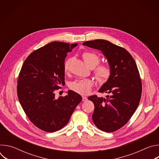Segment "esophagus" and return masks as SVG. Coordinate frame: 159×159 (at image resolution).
<instances>
[{"label": "esophagus", "instance_id": "34e87169", "mask_svg": "<svg viewBox=\"0 0 159 159\" xmlns=\"http://www.w3.org/2000/svg\"><path fill=\"white\" fill-rule=\"evenodd\" d=\"M82 101H87V98H86L85 96H82Z\"/></svg>", "mask_w": 159, "mask_h": 159}]
</instances>
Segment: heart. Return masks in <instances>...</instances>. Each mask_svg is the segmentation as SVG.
Masks as SVG:
<instances>
[{
	"label": "heart",
	"mask_w": 159,
	"mask_h": 159,
	"mask_svg": "<svg viewBox=\"0 0 159 159\" xmlns=\"http://www.w3.org/2000/svg\"><path fill=\"white\" fill-rule=\"evenodd\" d=\"M82 58L89 67L96 66L100 61V58L98 55L93 52H85L82 53ZM72 61V58L66 59L64 63V70L66 72L69 70L70 63ZM111 73V70L109 65L107 63H102L96 67L94 70V75L97 80L100 83L106 82L109 78ZM93 84L90 80H76L73 82L70 87L74 91L80 94L85 95L89 94L92 89Z\"/></svg>",
	"instance_id": "heart-1"
}]
</instances>
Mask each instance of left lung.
<instances>
[{"mask_svg": "<svg viewBox=\"0 0 159 159\" xmlns=\"http://www.w3.org/2000/svg\"><path fill=\"white\" fill-rule=\"evenodd\" d=\"M82 44L101 51L111 68L109 78L98 91L109 95L88 99L94 104V125L106 132L115 131L127 123L140 101L142 86L137 64L126 50L109 41L96 39Z\"/></svg>", "mask_w": 159, "mask_h": 159, "instance_id": "8db88e82", "label": "left lung"}]
</instances>
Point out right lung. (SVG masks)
Returning a JSON list of instances; mask_svg holds the SVG:
<instances>
[{
	"instance_id": "right-lung-1",
	"label": "right lung",
	"mask_w": 159,
	"mask_h": 159,
	"mask_svg": "<svg viewBox=\"0 0 159 159\" xmlns=\"http://www.w3.org/2000/svg\"><path fill=\"white\" fill-rule=\"evenodd\" d=\"M77 45L52 42L31 53L22 66L17 85L18 99L30 120L43 131L54 132L63 128L82 101L81 96L71 90L58 99L55 94L65 84L66 53Z\"/></svg>"
}]
</instances>
